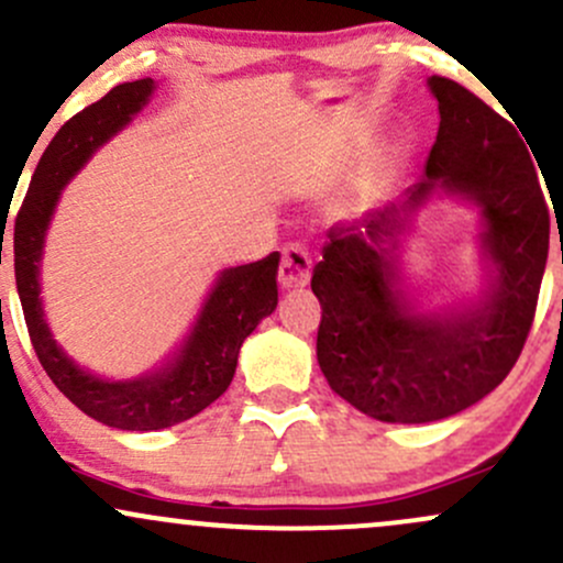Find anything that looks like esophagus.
I'll return each mask as SVG.
<instances>
[{"label":"esophagus","instance_id":"1","mask_svg":"<svg viewBox=\"0 0 563 563\" xmlns=\"http://www.w3.org/2000/svg\"><path fill=\"white\" fill-rule=\"evenodd\" d=\"M312 277L310 251L301 243H288L280 256V286L283 288H305Z\"/></svg>","mask_w":563,"mask_h":563}]
</instances>
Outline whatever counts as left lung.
Listing matches in <instances>:
<instances>
[{
	"mask_svg": "<svg viewBox=\"0 0 563 563\" xmlns=\"http://www.w3.org/2000/svg\"><path fill=\"white\" fill-rule=\"evenodd\" d=\"M430 90L441 125L428 181L409 191L404 213L422 206L435 184L473 197L484 208L499 286L478 310L417 318L393 286L400 211L331 227L312 272L323 310L318 363L333 393L379 422H435L489 395L527 344L548 262L551 219L516 128L454 79L432 74Z\"/></svg>",
	"mask_w": 563,
	"mask_h": 563,
	"instance_id": "8db88e82",
	"label": "left lung"
}]
</instances>
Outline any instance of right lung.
I'll list each match as a JSON object with an SVG mask.
<instances>
[{"instance_id": "1", "label": "right lung", "mask_w": 563, "mask_h": 563, "mask_svg": "<svg viewBox=\"0 0 563 563\" xmlns=\"http://www.w3.org/2000/svg\"><path fill=\"white\" fill-rule=\"evenodd\" d=\"M154 79H135L111 88L101 101L74 114L51 141L15 216V283L29 339L42 368L66 398L98 422L117 430H163L191 419L230 387L245 336L277 307V262L280 253L219 277L206 310L181 355L159 374L135 382H103L77 368L60 352L42 318L40 256L60 189L82 168L103 141L131 122L150 101Z\"/></svg>"}]
</instances>
